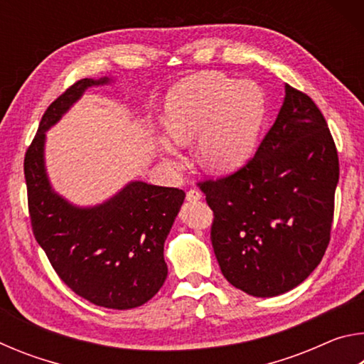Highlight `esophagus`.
<instances>
[{
    "label": "esophagus",
    "mask_w": 364,
    "mask_h": 364,
    "mask_svg": "<svg viewBox=\"0 0 364 364\" xmlns=\"http://www.w3.org/2000/svg\"><path fill=\"white\" fill-rule=\"evenodd\" d=\"M200 199H202L200 191L191 189V191H188V193H186V200L188 202H196V200H200Z\"/></svg>",
    "instance_id": "obj_1"
}]
</instances>
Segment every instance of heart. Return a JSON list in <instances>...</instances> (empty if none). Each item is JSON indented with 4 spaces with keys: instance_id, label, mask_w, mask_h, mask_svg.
<instances>
[{
    "instance_id": "1",
    "label": "heart",
    "mask_w": 364,
    "mask_h": 364,
    "mask_svg": "<svg viewBox=\"0 0 364 364\" xmlns=\"http://www.w3.org/2000/svg\"><path fill=\"white\" fill-rule=\"evenodd\" d=\"M267 112L264 95L252 82H236L217 73H202L175 85L165 101V128L156 149L176 165L178 144L196 141V160L202 170L226 175L242 168L254 156Z\"/></svg>"
}]
</instances>
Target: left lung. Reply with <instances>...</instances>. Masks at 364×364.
Instances as JSON below:
<instances>
[{"mask_svg": "<svg viewBox=\"0 0 364 364\" xmlns=\"http://www.w3.org/2000/svg\"><path fill=\"white\" fill-rule=\"evenodd\" d=\"M286 96L254 159L200 184L213 210L212 244L230 284L276 297L301 284L329 244L338 157L321 110L286 85Z\"/></svg>", "mask_w": 364, "mask_h": 364, "instance_id": "8db88e82", "label": "left lung"}]
</instances>
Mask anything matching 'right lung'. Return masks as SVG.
<instances>
[{"mask_svg": "<svg viewBox=\"0 0 364 364\" xmlns=\"http://www.w3.org/2000/svg\"><path fill=\"white\" fill-rule=\"evenodd\" d=\"M115 80L83 78L59 96L43 115L23 171L35 239L59 278L91 304L130 310L151 300L167 279L164 244L184 193L133 180L101 204L77 205L53 188L45 160L49 128L86 90Z\"/></svg>", "mask_w": 364, "mask_h": 364, "instance_id": "obj_1", "label": "right lung"}]
</instances>
